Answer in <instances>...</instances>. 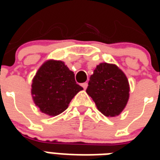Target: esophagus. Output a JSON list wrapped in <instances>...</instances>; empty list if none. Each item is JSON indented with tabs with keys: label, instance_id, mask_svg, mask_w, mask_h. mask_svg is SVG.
I'll use <instances>...</instances> for the list:
<instances>
[{
	"label": "esophagus",
	"instance_id": "esophagus-1",
	"mask_svg": "<svg viewBox=\"0 0 160 160\" xmlns=\"http://www.w3.org/2000/svg\"><path fill=\"white\" fill-rule=\"evenodd\" d=\"M81 86H82V87H83L84 89H85V90H86V89H87V86H88V84H87V82H85V83L82 84V85H81Z\"/></svg>",
	"mask_w": 160,
	"mask_h": 160
}]
</instances>
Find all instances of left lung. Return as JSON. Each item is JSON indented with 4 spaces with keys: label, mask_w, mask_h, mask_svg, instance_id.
I'll return each instance as SVG.
<instances>
[{
    "label": "left lung",
    "mask_w": 160,
    "mask_h": 160,
    "mask_svg": "<svg viewBox=\"0 0 160 160\" xmlns=\"http://www.w3.org/2000/svg\"><path fill=\"white\" fill-rule=\"evenodd\" d=\"M129 83L125 73L115 64H98L91 75L87 93L105 117L121 114L129 98Z\"/></svg>",
    "instance_id": "obj_1"
}]
</instances>
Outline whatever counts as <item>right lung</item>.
I'll return each instance as SVG.
<instances>
[{
    "label": "right lung",
    "mask_w": 160,
    "mask_h": 160,
    "mask_svg": "<svg viewBox=\"0 0 160 160\" xmlns=\"http://www.w3.org/2000/svg\"><path fill=\"white\" fill-rule=\"evenodd\" d=\"M74 73L62 61L48 60L42 63L32 83L33 102L41 112L49 117L62 113L80 91Z\"/></svg>",
    "instance_id": "add662e5"
}]
</instances>
